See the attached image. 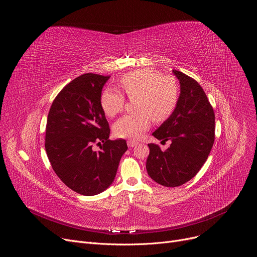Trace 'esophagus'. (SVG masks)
<instances>
[{
    "label": "esophagus",
    "instance_id": "34e87169",
    "mask_svg": "<svg viewBox=\"0 0 257 257\" xmlns=\"http://www.w3.org/2000/svg\"><path fill=\"white\" fill-rule=\"evenodd\" d=\"M127 144H128L129 148H134V146H136V145L138 144V142H137V141H135V140H131V139H129V140H127Z\"/></svg>",
    "mask_w": 257,
    "mask_h": 257
}]
</instances>
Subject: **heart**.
<instances>
[{"mask_svg": "<svg viewBox=\"0 0 257 257\" xmlns=\"http://www.w3.org/2000/svg\"><path fill=\"white\" fill-rule=\"evenodd\" d=\"M120 85L130 98L138 97L135 115H125L114 125L118 137L137 139L151 126V119L162 123L175 111L179 98V88L171 76H162L153 69H138L127 73ZM122 92L107 88L100 96V105L107 117H115L124 108Z\"/></svg>", "mask_w": 257, "mask_h": 257, "instance_id": "heart-1", "label": "heart"}]
</instances>
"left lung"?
<instances>
[{
    "label": "left lung",
    "instance_id": "obj_1",
    "mask_svg": "<svg viewBox=\"0 0 257 257\" xmlns=\"http://www.w3.org/2000/svg\"><path fill=\"white\" fill-rule=\"evenodd\" d=\"M180 83L175 111L154 133L172 143L165 152L150 143L146 171L166 187H177L191 180L206 162L214 141V113L202 87L184 73L173 70Z\"/></svg>",
    "mask_w": 257,
    "mask_h": 257
}]
</instances>
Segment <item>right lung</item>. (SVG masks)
<instances>
[{"mask_svg":"<svg viewBox=\"0 0 257 257\" xmlns=\"http://www.w3.org/2000/svg\"><path fill=\"white\" fill-rule=\"evenodd\" d=\"M108 78L86 73L72 80L54 99L47 121L45 146L53 170L66 186L85 196L111 186L128 149L125 139H108L100 105ZM93 143L100 145L98 152Z\"/></svg>","mask_w":257,"mask_h":257,"instance_id":"obj_1","label":"right lung"}]
</instances>
